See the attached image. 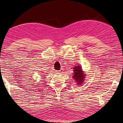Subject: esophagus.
I'll list each match as a JSON object with an SVG mask.
<instances>
[{"instance_id":"34e87169","label":"esophagus","mask_w":123,"mask_h":123,"mask_svg":"<svg viewBox=\"0 0 123 123\" xmlns=\"http://www.w3.org/2000/svg\"><path fill=\"white\" fill-rule=\"evenodd\" d=\"M63 69H60V70H59V72H63Z\"/></svg>"}]
</instances>
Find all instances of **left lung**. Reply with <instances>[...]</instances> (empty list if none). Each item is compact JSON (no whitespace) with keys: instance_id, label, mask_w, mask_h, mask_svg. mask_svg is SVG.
I'll return each instance as SVG.
<instances>
[{"instance_id":"8db88e82","label":"left lung","mask_w":123,"mask_h":123,"mask_svg":"<svg viewBox=\"0 0 123 123\" xmlns=\"http://www.w3.org/2000/svg\"><path fill=\"white\" fill-rule=\"evenodd\" d=\"M74 74L73 75V79H74L75 81L77 83L78 85H81L82 82L84 81L85 78V74H84L82 71V68L79 65L75 66L74 68Z\"/></svg>"}]
</instances>
